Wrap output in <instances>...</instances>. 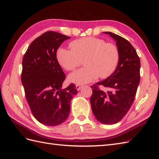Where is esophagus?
Listing matches in <instances>:
<instances>
[{
    "mask_svg": "<svg viewBox=\"0 0 159 159\" xmlns=\"http://www.w3.org/2000/svg\"><path fill=\"white\" fill-rule=\"evenodd\" d=\"M82 85H79V84H77V85H76V89L78 90V91H79V90H80V89H81L82 88Z\"/></svg>",
    "mask_w": 159,
    "mask_h": 159,
    "instance_id": "1",
    "label": "esophagus"
}]
</instances>
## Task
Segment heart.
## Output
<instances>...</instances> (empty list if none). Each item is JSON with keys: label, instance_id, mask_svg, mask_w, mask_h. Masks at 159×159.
Returning a JSON list of instances; mask_svg holds the SVG:
<instances>
[{"label": "heart", "instance_id": "b5f03b06", "mask_svg": "<svg viewBox=\"0 0 159 159\" xmlns=\"http://www.w3.org/2000/svg\"><path fill=\"white\" fill-rule=\"evenodd\" d=\"M71 49L59 48L57 60L61 67L67 71H73L83 60V68L71 74L70 82L82 85L92 82L100 76L106 79L116 71L120 61V52L113 43L104 39L86 37L70 42Z\"/></svg>", "mask_w": 159, "mask_h": 159}]
</instances>
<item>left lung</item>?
Segmentation results:
<instances>
[{"instance_id":"1","label":"left lung","mask_w":159,"mask_h":159,"mask_svg":"<svg viewBox=\"0 0 159 159\" xmlns=\"http://www.w3.org/2000/svg\"><path fill=\"white\" fill-rule=\"evenodd\" d=\"M104 33L116 42L120 61L112 75L91 86L93 93L90 103L98 120L104 124H113L126 116L134 102L140 82V59L128 40L111 32ZM99 86L110 91L101 90Z\"/></svg>"}]
</instances>
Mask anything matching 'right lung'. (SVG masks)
<instances>
[{
	"instance_id": "right-lung-1",
	"label": "right lung",
	"mask_w": 159,
	"mask_h": 159,
	"mask_svg": "<svg viewBox=\"0 0 159 159\" xmlns=\"http://www.w3.org/2000/svg\"><path fill=\"white\" fill-rule=\"evenodd\" d=\"M70 38L48 31L37 38L22 59V83L25 96L35 119L55 126L69 117L70 101L77 93L74 84L62 89L66 75L57 60V49Z\"/></svg>"
}]
</instances>
